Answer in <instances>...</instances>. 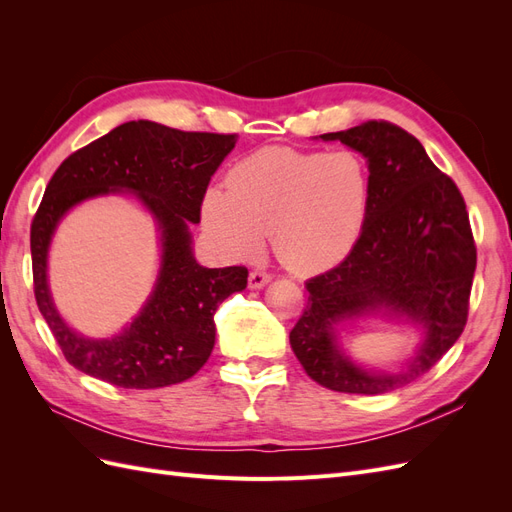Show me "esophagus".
Returning <instances> with one entry per match:
<instances>
[{
  "label": "esophagus",
  "instance_id": "esophagus-1",
  "mask_svg": "<svg viewBox=\"0 0 512 512\" xmlns=\"http://www.w3.org/2000/svg\"><path fill=\"white\" fill-rule=\"evenodd\" d=\"M269 280H271V275L267 273V271H262V269H254L252 273H250V288H262L265 284H269Z\"/></svg>",
  "mask_w": 512,
  "mask_h": 512
}]
</instances>
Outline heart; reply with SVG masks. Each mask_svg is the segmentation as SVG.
<instances>
[{
    "label": "heart",
    "mask_w": 512,
    "mask_h": 512,
    "mask_svg": "<svg viewBox=\"0 0 512 512\" xmlns=\"http://www.w3.org/2000/svg\"><path fill=\"white\" fill-rule=\"evenodd\" d=\"M369 205L371 173L361 153L267 147L230 168L226 192L205 194L203 226L239 260L256 258L271 235L290 271L312 275L348 258Z\"/></svg>",
    "instance_id": "b5f03b06"
}]
</instances>
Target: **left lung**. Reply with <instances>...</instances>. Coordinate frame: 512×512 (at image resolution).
Returning a JSON list of instances; mask_svg holds the SVG:
<instances>
[{
    "instance_id": "left-lung-1",
    "label": "left lung",
    "mask_w": 512,
    "mask_h": 512,
    "mask_svg": "<svg viewBox=\"0 0 512 512\" xmlns=\"http://www.w3.org/2000/svg\"><path fill=\"white\" fill-rule=\"evenodd\" d=\"M320 138L342 141L367 158L371 205L348 258L305 282L309 297L290 346L320 386L389 393L427 374L466 327L476 269L466 203L423 145L391 121H365ZM363 315L404 317L426 329V342L404 372H367L338 350L336 324Z\"/></svg>"
}]
</instances>
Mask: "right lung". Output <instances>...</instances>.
<instances>
[{
	"label": "right lung",
	"mask_w": 512,
	"mask_h": 512,
	"mask_svg": "<svg viewBox=\"0 0 512 512\" xmlns=\"http://www.w3.org/2000/svg\"><path fill=\"white\" fill-rule=\"evenodd\" d=\"M237 134L183 132L156 121H128L74 151L55 170L32 222L34 294L66 361L121 389H160L192 378L215 344L213 314L247 286L245 267L207 269L192 254L190 224ZM132 191L154 215L163 241L157 288L121 334L91 340L60 320L45 284V256L58 220L87 197Z\"/></svg>",
	"instance_id": "add662e5"
}]
</instances>
